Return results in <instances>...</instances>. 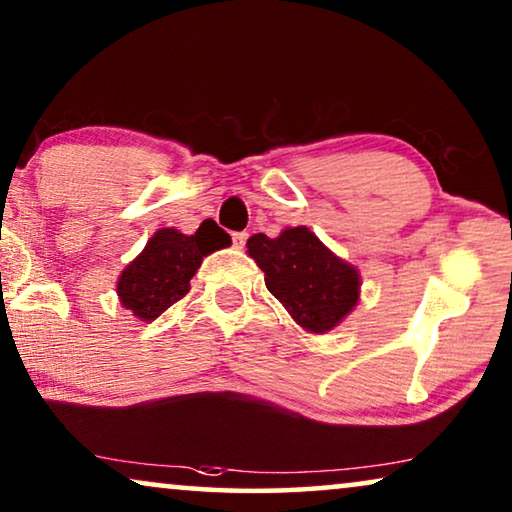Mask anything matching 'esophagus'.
I'll return each mask as SVG.
<instances>
[{
	"label": "esophagus",
	"instance_id": "esophagus-1",
	"mask_svg": "<svg viewBox=\"0 0 512 512\" xmlns=\"http://www.w3.org/2000/svg\"><path fill=\"white\" fill-rule=\"evenodd\" d=\"M247 237H249V233H233V244H235V249H244V244H247Z\"/></svg>",
	"mask_w": 512,
	"mask_h": 512
}]
</instances>
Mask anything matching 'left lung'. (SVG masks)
<instances>
[{
	"instance_id": "8db88e82",
	"label": "left lung",
	"mask_w": 512,
	"mask_h": 512,
	"mask_svg": "<svg viewBox=\"0 0 512 512\" xmlns=\"http://www.w3.org/2000/svg\"><path fill=\"white\" fill-rule=\"evenodd\" d=\"M249 256L265 272V286L300 326L326 333L359 300V272L331 254L305 226L272 237L258 233L247 242Z\"/></svg>"
}]
</instances>
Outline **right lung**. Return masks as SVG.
Returning <instances> with one entry per match:
<instances>
[{
  "label": "right lung",
  "instance_id": "right-lung-1",
  "mask_svg": "<svg viewBox=\"0 0 512 512\" xmlns=\"http://www.w3.org/2000/svg\"><path fill=\"white\" fill-rule=\"evenodd\" d=\"M230 244V235L214 221L202 223L195 235L160 228L142 254L121 272V303L142 321H153L188 293V282L202 258Z\"/></svg>",
  "mask_w": 512,
  "mask_h": 512
}]
</instances>
